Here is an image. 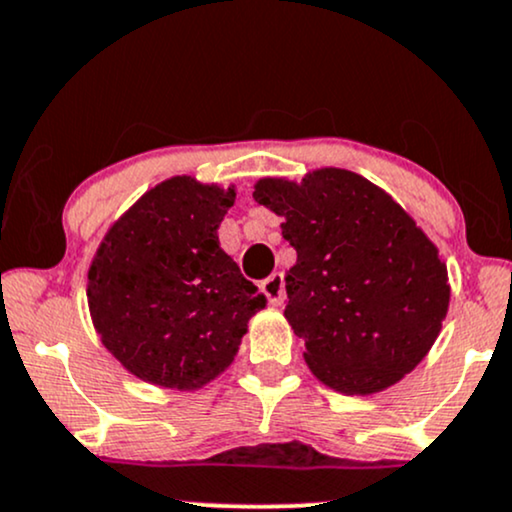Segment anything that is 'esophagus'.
I'll use <instances>...</instances> for the list:
<instances>
[{
    "mask_svg": "<svg viewBox=\"0 0 512 512\" xmlns=\"http://www.w3.org/2000/svg\"><path fill=\"white\" fill-rule=\"evenodd\" d=\"M262 293L267 295V300L271 304H281L283 295H286V283H283V274L281 271H274L267 281L262 283Z\"/></svg>",
    "mask_w": 512,
    "mask_h": 512,
    "instance_id": "1",
    "label": "esophagus"
}]
</instances>
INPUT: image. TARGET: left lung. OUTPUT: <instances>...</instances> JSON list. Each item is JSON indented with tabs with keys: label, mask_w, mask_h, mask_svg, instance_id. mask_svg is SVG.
Wrapping results in <instances>:
<instances>
[{
	"label": "left lung",
	"mask_w": 512,
	"mask_h": 512,
	"mask_svg": "<svg viewBox=\"0 0 512 512\" xmlns=\"http://www.w3.org/2000/svg\"><path fill=\"white\" fill-rule=\"evenodd\" d=\"M252 198L281 215L297 252L286 319L323 385L373 394L428 354L449 309L437 248L383 189L326 167L300 184L260 179Z\"/></svg>",
	"instance_id": "obj_1"
}]
</instances>
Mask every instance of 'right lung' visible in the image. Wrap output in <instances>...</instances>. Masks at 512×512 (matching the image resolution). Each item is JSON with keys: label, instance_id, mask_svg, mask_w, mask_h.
I'll use <instances>...</instances> for the list:
<instances>
[{"label": "right lung", "instance_id": "add662e5", "mask_svg": "<svg viewBox=\"0 0 512 512\" xmlns=\"http://www.w3.org/2000/svg\"><path fill=\"white\" fill-rule=\"evenodd\" d=\"M236 191L172 177L111 226L89 267V312L108 352L146 383L196 390L231 364L267 304L217 229Z\"/></svg>", "mask_w": 512, "mask_h": 512}]
</instances>
